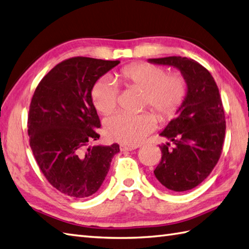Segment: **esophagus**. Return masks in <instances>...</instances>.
I'll use <instances>...</instances> for the list:
<instances>
[{
  "mask_svg": "<svg viewBox=\"0 0 249 249\" xmlns=\"http://www.w3.org/2000/svg\"><path fill=\"white\" fill-rule=\"evenodd\" d=\"M139 147V145H126V144H121L120 149L122 152H126V151H134V149H137Z\"/></svg>",
  "mask_w": 249,
  "mask_h": 249,
  "instance_id": "obj_1",
  "label": "esophagus"
}]
</instances>
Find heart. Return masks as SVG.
Masks as SVG:
<instances>
[{
    "label": "heart",
    "instance_id": "1",
    "mask_svg": "<svg viewBox=\"0 0 249 249\" xmlns=\"http://www.w3.org/2000/svg\"><path fill=\"white\" fill-rule=\"evenodd\" d=\"M125 86L144 90V105H149L161 120L172 118L186 100L188 86L181 75H166L163 68L147 62L124 67L117 75ZM92 102L104 114L112 112L118 103V87L109 78L103 77L91 91ZM156 127L152 112L131 114L119 112L108 118L105 124L107 136L114 141L136 145Z\"/></svg>",
    "mask_w": 249,
    "mask_h": 249
}]
</instances>
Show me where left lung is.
I'll list each match as a JSON object with an SVG mask.
<instances>
[{"label": "left lung", "mask_w": 249, "mask_h": 249, "mask_svg": "<svg viewBox=\"0 0 249 249\" xmlns=\"http://www.w3.org/2000/svg\"><path fill=\"white\" fill-rule=\"evenodd\" d=\"M148 62L178 69L187 82V96L178 115L160 132L174 147L170 142L159 145L162 156L154 171L166 189L183 192L203 182L221 157L226 130L222 100L212 75L197 61L171 56Z\"/></svg>", "instance_id": "obj_1"}]
</instances>
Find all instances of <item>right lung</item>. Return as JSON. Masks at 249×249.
<instances>
[{
    "label": "right lung",
    "mask_w": 249,
    "mask_h": 249,
    "mask_svg": "<svg viewBox=\"0 0 249 249\" xmlns=\"http://www.w3.org/2000/svg\"><path fill=\"white\" fill-rule=\"evenodd\" d=\"M119 63L73 57L52 69L33 95L27 127L34 157L52 186L70 197L97 192L120 152L117 143L87 147L101 127L92 88Z\"/></svg>",
    "instance_id": "right-lung-1"
}]
</instances>
